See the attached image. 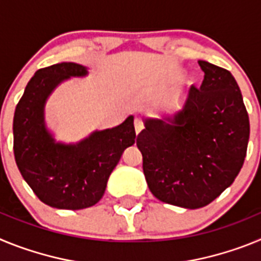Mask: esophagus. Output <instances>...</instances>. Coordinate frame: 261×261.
Returning a JSON list of instances; mask_svg holds the SVG:
<instances>
[{
  "label": "esophagus",
  "instance_id": "obj_1",
  "mask_svg": "<svg viewBox=\"0 0 261 261\" xmlns=\"http://www.w3.org/2000/svg\"><path fill=\"white\" fill-rule=\"evenodd\" d=\"M135 129H136V133H140L144 129V123H142L141 119H138V117H136L135 119Z\"/></svg>",
  "mask_w": 261,
  "mask_h": 261
}]
</instances>
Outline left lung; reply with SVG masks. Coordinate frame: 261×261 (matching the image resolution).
Listing matches in <instances>:
<instances>
[{"instance_id":"obj_1","label":"left lung","mask_w":261,"mask_h":261,"mask_svg":"<svg viewBox=\"0 0 261 261\" xmlns=\"http://www.w3.org/2000/svg\"><path fill=\"white\" fill-rule=\"evenodd\" d=\"M200 87L168 121L149 119L137 136L142 168L156 199L187 209L211 204L238 176L247 154L250 120L229 70L199 61Z\"/></svg>"}]
</instances>
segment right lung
I'll use <instances>...</instances> for the list:
<instances>
[{"label": "right lung", "instance_id": "1", "mask_svg": "<svg viewBox=\"0 0 261 261\" xmlns=\"http://www.w3.org/2000/svg\"><path fill=\"white\" fill-rule=\"evenodd\" d=\"M86 74L87 69L74 62L39 69L14 114L15 162L39 200L52 208L77 211L95 205L123 151L135 144L133 116L77 145L55 142L44 125L45 100L60 82Z\"/></svg>", "mask_w": 261, "mask_h": 261}]
</instances>
